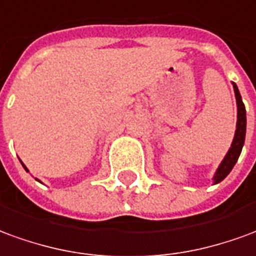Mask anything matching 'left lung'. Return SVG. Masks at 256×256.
<instances>
[{"mask_svg": "<svg viewBox=\"0 0 256 256\" xmlns=\"http://www.w3.org/2000/svg\"><path fill=\"white\" fill-rule=\"evenodd\" d=\"M233 90H234L236 95V103H237V124H236V132L234 138H233V142L232 146L228 150V153L224 157L222 162L219 164L218 170L215 171V175L212 178L214 184L222 182L224 178L228 176L230 171L233 170V166H236V162L240 157L241 150L244 146V140H246V131H247V114H246V106L242 103L241 99L240 90L237 88V85L233 82Z\"/></svg>", "mask_w": 256, "mask_h": 256, "instance_id": "left-lung-1", "label": "left lung"}]
</instances>
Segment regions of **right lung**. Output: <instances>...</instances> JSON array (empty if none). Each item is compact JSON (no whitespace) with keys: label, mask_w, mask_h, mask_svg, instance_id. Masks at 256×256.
Here are the masks:
<instances>
[{"label":"right lung","mask_w":256,"mask_h":256,"mask_svg":"<svg viewBox=\"0 0 256 256\" xmlns=\"http://www.w3.org/2000/svg\"><path fill=\"white\" fill-rule=\"evenodd\" d=\"M20 162H22V161H20ZM22 166H23V168H24V170H26V171H27V172H28V170H27V166H24V164H23V162H22ZM37 180H38V179H37Z\"/></svg>","instance_id":"right-lung-1"}]
</instances>
